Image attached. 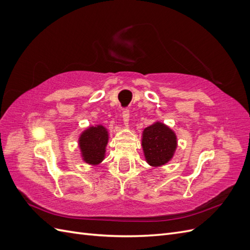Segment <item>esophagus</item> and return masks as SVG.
I'll list each match as a JSON object with an SVG mask.
<instances>
[{"label":"esophagus","instance_id":"34e87169","mask_svg":"<svg viewBox=\"0 0 250 250\" xmlns=\"http://www.w3.org/2000/svg\"><path fill=\"white\" fill-rule=\"evenodd\" d=\"M122 118H123V121H124V124L126 126H128V124H129V110H128L127 108L123 109Z\"/></svg>","mask_w":250,"mask_h":250}]
</instances>
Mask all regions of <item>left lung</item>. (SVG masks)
<instances>
[{"mask_svg":"<svg viewBox=\"0 0 250 250\" xmlns=\"http://www.w3.org/2000/svg\"><path fill=\"white\" fill-rule=\"evenodd\" d=\"M142 147L146 162L152 167L168 164L177 148V137L169 126L155 122L142 133Z\"/></svg>","mask_w":250,"mask_h":250,"instance_id":"obj_1","label":"left lung"}]
</instances>
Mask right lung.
<instances>
[{
    "mask_svg": "<svg viewBox=\"0 0 250 250\" xmlns=\"http://www.w3.org/2000/svg\"><path fill=\"white\" fill-rule=\"evenodd\" d=\"M108 131L103 125L89 126L79 135L78 145L84 163L97 166L105 157L108 143Z\"/></svg>",
    "mask_w": 250,
    "mask_h": 250,
    "instance_id": "1",
    "label": "right lung"
}]
</instances>
